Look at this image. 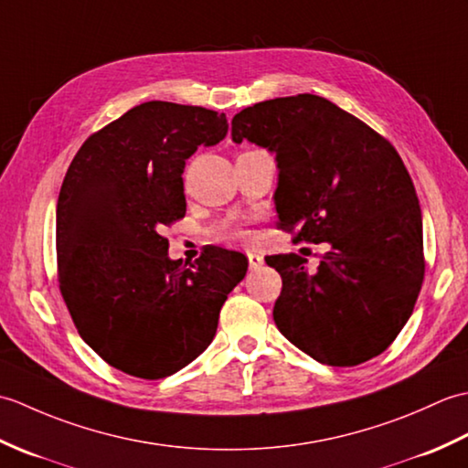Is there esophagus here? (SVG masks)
I'll return each mask as SVG.
<instances>
[{
    "mask_svg": "<svg viewBox=\"0 0 468 468\" xmlns=\"http://www.w3.org/2000/svg\"><path fill=\"white\" fill-rule=\"evenodd\" d=\"M247 260H250V267H251V270H260V267L263 265V257H261L260 253H255V251L247 253Z\"/></svg>",
    "mask_w": 468,
    "mask_h": 468,
    "instance_id": "1",
    "label": "esophagus"
}]
</instances>
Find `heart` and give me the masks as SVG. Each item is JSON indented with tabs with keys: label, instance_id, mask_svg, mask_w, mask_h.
I'll use <instances>...</instances> for the list:
<instances>
[{
	"label": "heart",
	"instance_id": "b5f03b06",
	"mask_svg": "<svg viewBox=\"0 0 468 468\" xmlns=\"http://www.w3.org/2000/svg\"><path fill=\"white\" fill-rule=\"evenodd\" d=\"M221 237H225L227 241H241L245 235H243V231H241L239 223L227 221V223L221 227Z\"/></svg>",
	"mask_w": 468,
	"mask_h": 468
}]
</instances>
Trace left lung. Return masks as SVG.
Masks as SVG:
<instances>
[{"label": "left lung", "mask_w": 468, "mask_h": 468, "mask_svg": "<svg viewBox=\"0 0 468 468\" xmlns=\"http://www.w3.org/2000/svg\"><path fill=\"white\" fill-rule=\"evenodd\" d=\"M235 143L275 153L277 229L327 243L310 273L302 255L265 257L282 275L273 320L327 366H357L400 334L424 282L422 213L388 138L322 96L257 102L233 116Z\"/></svg>", "instance_id": "8db88e82"}]
</instances>
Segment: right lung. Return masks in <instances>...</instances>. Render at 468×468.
Masks as SVG:
<instances>
[{"label": "right lung", "mask_w": 468, "mask_h": 468, "mask_svg": "<svg viewBox=\"0 0 468 468\" xmlns=\"http://www.w3.org/2000/svg\"><path fill=\"white\" fill-rule=\"evenodd\" d=\"M227 128L203 106L144 102L88 136L68 166L58 287L82 340L124 374L161 380L191 364L245 277V255L208 247L186 267L158 233L186 213L185 161Z\"/></svg>", "instance_id": "add662e5"}]
</instances>
